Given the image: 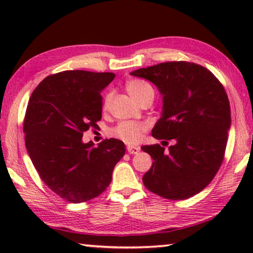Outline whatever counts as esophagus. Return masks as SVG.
I'll use <instances>...</instances> for the list:
<instances>
[{"mask_svg":"<svg viewBox=\"0 0 253 253\" xmlns=\"http://www.w3.org/2000/svg\"><path fill=\"white\" fill-rule=\"evenodd\" d=\"M126 150H127V152H129L130 154H138V153H139L140 148L137 147V146H127Z\"/></svg>","mask_w":253,"mask_h":253,"instance_id":"esophagus-1","label":"esophagus"}]
</instances>
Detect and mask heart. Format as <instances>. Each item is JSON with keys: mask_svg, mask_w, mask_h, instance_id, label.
<instances>
[{"mask_svg": "<svg viewBox=\"0 0 253 253\" xmlns=\"http://www.w3.org/2000/svg\"><path fill=\"white\" fill-rule=\"evenodd\" d=\"M126 89L131 98L137 103H139L141 100L146 98L148 95L154 96V89L146 82L143 81H130L126 83ZM110 100V95H107L103 101V107L108 106ZM146 130V126L144 123L138 122H122L114 129V134L121 140H123L126 144H134L140 139L141 134Z\"/></svg>", "mask_w": 253, "mask_h": 253, "instance_id": "obj_1", "label": "heart"}]
</instances>
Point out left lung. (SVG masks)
<instances>
[{
    "label": "left lung",
    "mask_w": 253,
    "mask_h": 253,
    "mask_svg": "<svg viewBox=\"0 0 253 253\" xmlns=\"http://www.w3.org/2000/svg\"><path fill=\"white\" fill-rule=\"evenodd\" d=\"M130 75L153 83L162 95L161 116L152 136L175 140L169 152L160 145L141 147L153 159L143 176L144 185L171 200L197 195L219 170L227 146L231 117L223 86L206 68L184 61L138 69Z\"/></svg>",
    "instance_id": "left-lung-1"
}]
</instances>
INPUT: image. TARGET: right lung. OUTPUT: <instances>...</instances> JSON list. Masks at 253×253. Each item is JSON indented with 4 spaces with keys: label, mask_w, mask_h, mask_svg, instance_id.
Returning <instances> with one entry per match:
<instances>
[{
    "label": "right lung",
    "mask_w": 253,
    "mask_h": 253,
    "mask_svg": "<svg viewBox=\"0 0 253 253\" xmlns=\"http://www.w3.org/2000/svg\"><path fill=\"white\" fill-rule=\"evenodd\" d=\"M114 78L112 72H58L37 86L27 105V153L47 186L70 203L101 195L126 154V145L115 138L98 147L83 141V133L101 120V92Z\"/></svg>",
    "instance_id": "right-lung-1"
}]
</instances>
